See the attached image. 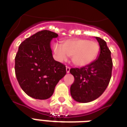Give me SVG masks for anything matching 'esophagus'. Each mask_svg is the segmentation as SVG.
Returning <instances> with one entry per match:
<instances>
[{"mask_svg": "<svg viewBox=\"0 0 127 127\" xmlns=\"http://www.w3.org/2000/svg\"><path fill=\"white\" fill-rule=\"evenodd\" d=\"M70 69H71V67H70V66H66V73H69V71H70Z\"/></svg>", "mask_w": 127, "mask_h": 127, "instance_id": "obj_1", "label": "esophagus"}]
</instances>
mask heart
<instances>
[{
	"instance_id": "heart-1",
	"label": "heart",
	"mask_w": 127,
	"mask_h": 127,
	"mask_svg": "<svg viewBox=\"0 0 127 127\" xmlns=\"http://www.w3.org/2000/svg\"><path fill=\"white\" fill-rule=\"evenodd\" d=\"M54 52L60 61L71 56L72 62L77 66H86L98 56L99 45L95 41L84 39H70L62 42L61 45H55Z\"/></svg>"
}]
</instances>
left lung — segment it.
Here are the masks:
<instances>
[{
	"label": "left lung",
	"mask_w": 127,
	"mask_h": 127,
	"mask_svg": "<svg viewBox=\"0 0 127 127\" xmlns=\"http://www.w3.org/2000/svg\"><path fill=\"white\" fill-rule=\"evenodd\" d=\"M100 45L98 58L93 63L81 68H71L70 73L74 82L70 88L75 101L88 103L99 97L109 84L112 77L113 63L111 52L106 42L96 37Z\"/></svg>",
	"instance_id": "left-lung-1"
}]
</instances>
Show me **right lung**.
<instances>
[{"label": "right lung", "instance_id": "right-lung-1", "mask_svg": "<svg viewBox=\"0 0 127 127\" xmlns=\"http://www.w3.org/2000/svg\"><path fill=\"white\" fill-rule=\"evenodd\" d=\"M58 34L37 32L20 45L15 58V73L24 93L36 99L52 95L59 80L66 74V66L52 56L50 42Z\"/></svg>", "mask_w": 127, "mask_h": 127}]
</instances>
